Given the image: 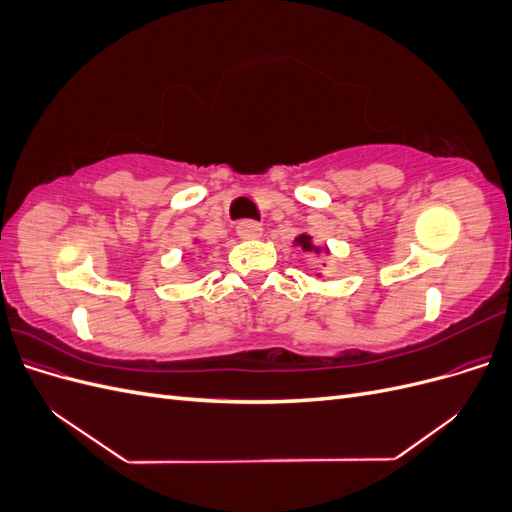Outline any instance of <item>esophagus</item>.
<instances>
[{"label":"esophagus","instance_id":"obj_1","mask_svg":"<svg viewBox=\"0 0 512 512\" xmlns=\"http://www.w3.org/2000/svg\"><path fill=\"white\" fill-rule=\"evenodd\" d=\"M237 235H239L241 239H245V241H250V239H258V237L262 235V226H260L258 222L245 220V222H241V224L237 226Z\"/></svg>","mask_w":512,"mask_h":512}]
</instances>
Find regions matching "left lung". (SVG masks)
I'll list each match as a JSON object with an SVG mask.
<instances>
[{
  "mask_svg": "<svg viewBox=\"0 0 512 512\" xmlns=\"http://www.w3.org/2000/svg\"><path fill=\"white\" fill-rule=\"evenodd\" d=\"M292 245L301 247V250H303L305 254H314V256H329V254H331L329 245H316V243H314V237L307 235V232H301V235L292 241ZM318 277H322V275L318 273Z\"/></svg>",
  "mask_w": 512,
  "mask_h": 512,
  "instance_id": "obj_1",
  "label": "left lung"
}]
</instances>
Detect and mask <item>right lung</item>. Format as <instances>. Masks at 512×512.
<instances>
[{"mask_svg": "<svg viewBox=\"0 0 512 512\" xmlns=\"http://www.w3.org/2000/svg\"><path fill=\"white\" fill-rule=\"evenodd\" d=\"M192 243H194V245H196V243H198V239H194V241H192Z\"/></svg>", "mask_w": 512, "mask_h": 512, "instance_id": "obj_1", "label": "right lung"}]
</instances>
